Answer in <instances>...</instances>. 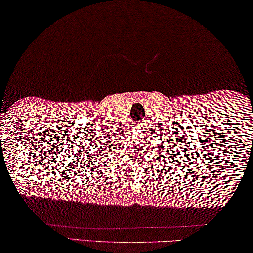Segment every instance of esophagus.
Wrapping results in <instances>:
<instances>
[{"instance_id": "34e87169", "label": "esophagus", "mask_w": 253, "mask_h": 253, "mask_svg": "<svg viewBox=\"0 0 253 253\" xmlns=\"http://www.w3.org/2000/svg\"><path fill=\"white\" fill-rule=\"evenodd\" d=\"M136 126H137V129H138V126H140V124H136Z\"/></svg>"}]
</instances>
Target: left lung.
Segmentation results:
<instances>
[{
    "mask_svg": "<svg viewBox=\"0 0 253 253\" xmlns=\"http://www.w3.org/2000/svg\"><path fill=\"white\" fill-rule=\"evenodd\" d=\"M170 143H171V140H170ZM165 145H166V146H164V144H161V148L165 147L166 153L168 154V155H166V157L169 158V157H170V155H172V154L171 155L170 154V151H172L173 153H175V152H176V147H177V145H176V141H175V144H172V145H170V144L168 145L167 143H165ZM176 157H177V155H176Z\"/></svg>",
    "mask_w": 253,
    "mask_h": 253,
    "instance_id": "left-lung-1",
    "label": "left lung"
}]
</instances>
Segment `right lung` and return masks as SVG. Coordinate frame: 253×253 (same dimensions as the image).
<instances>
[{"instance_id":"1","label":"right lung","mask_w":253,"mask_h":253,"mask_svg":"<svg viewBox=\"0 0 253 253\" xmlns=\"http://www.w3.org/2000/svg\"><path fill=\"white\" fill-rule=\"evenodd\" d=\"M88 137L89 138L86 139V143L84 145V158L88 159L90 161L87 160L86 164L87 162L92 164V161H95L98 157H101L102 153L110 151V148L113 147L114 143H115V139H114L112 134L105 133L102 131H98L96 133H93V137L88 134Z\"/></svg>"}]
</instances>
